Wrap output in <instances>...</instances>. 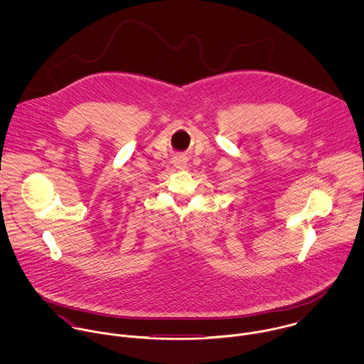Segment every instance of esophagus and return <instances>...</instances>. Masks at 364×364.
<instances>
[{"label":"esophagus","instance_id":"1","mask_svg":"<svg viewBox=\"0 0 364 364\" xmlns=\"http://www.w3.org/2000/svg\"><path fill=\"white\" fill-rule=\"evenodd\" d=\"M173 165L176 168H185L186 166V156H176L173 158Z\"/></svg>","mask_w":364,"mask_h":364}]
</instances>
